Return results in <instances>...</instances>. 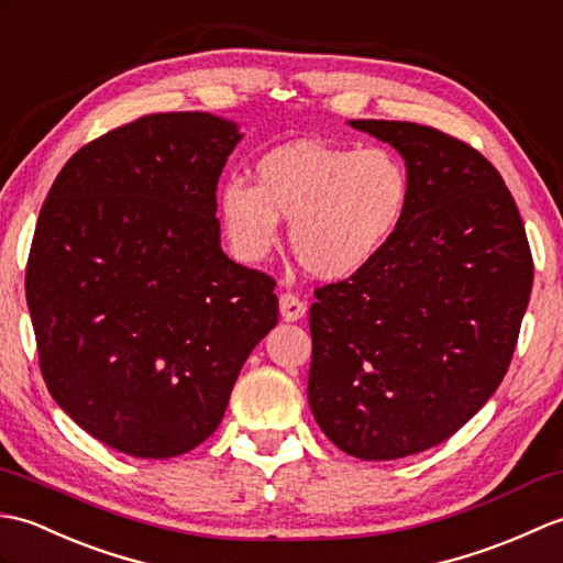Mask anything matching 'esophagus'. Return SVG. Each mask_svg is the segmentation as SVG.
I'll list each match as a JSON object with an SVG mask.
<instances>
[{
  "instance_id": "obj_1",
  "label": "esophagus",
  "mask_w": 563,
  "mask_h": 563,
  "mask_svg": "<svg viewBox=\"0 0 563 563\" xmlns=\"http://www.w3.org/2000/svg\"><path fill=\"white\" fill-rule=\"evenodd\" d=\"M279 310H282V318L286 322H294V320H301L308 308L296 294H282L279 296Z\"/></svg>"
}]
</instances>
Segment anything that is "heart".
<instances>
[{
  "mask_svg": "<svg viewBox=\"0 0 563 563\" xmlns=\"http://www.w3.org/2000/svg\"><path fill=\"white\" fill-rule=\"evenodd\" d=\"M411 176L385 146L354 148L291 142L255 164V183L231 178L219 187V214L235 255L257 262L289 221L298 265L318 279L340 282L380 257L402 227Z\"/></svg>",
  "mask_w": 563,
  "mask_h": 563,
  "instance_id": "b5f03b06",
  "label": "heart"
}]
</instances>
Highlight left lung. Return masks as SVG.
Segmentation results:
<instances>
[{"mask_svg": "<svg viewBox=\"0 0 563 563\" xmlns=\"http://www.w3.org/2000/svg\"><path fill=\"white\" fill-rule=\"evenodd\" d=\"M349 124L402 154L411 199L373 265L316 289L308 402L346 455L397 460L451 439L496 393L534 267L516 199L477 148L417 122Z\"/></svg>", "mask_w": 563, "mask_h": 563, "instance_id": "1", "label": "left lung"}]
</instances>
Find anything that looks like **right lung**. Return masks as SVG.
Masks as SVG:
<instances>
[{
    "label": "right lung",
    "mask_w": 563,
    "mask_h": 563,
    "mask_svg": "<svg viewBox=\"0 0 563 563\" xmlns=\"http://www.w3.org/2000/svg\"><path fill=\"white\" fill-rule=\"evenodd\" d=\"M241 136L209 112H156L81 146L49 187L26 267L41 373L112 451L207 441L277 324V282L221 250L217 183Z\"/></svg>",
    "instance_id": "right-lung-1"
}]
</instances>
